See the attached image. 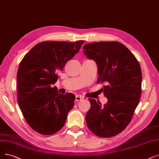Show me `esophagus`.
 Segmentation results:
<instances>
[{
	"label": "esophagus",
	"mask_w": 159,
	"mask_h": 159,
	"mask_svg": "<svg viewBox=\"0 0 159 159\" xmlns=\"http://www.w3.org/2000/svg\"><path fill=\"white\" fill-rule=\"evenodd\" d=\"M84 99V98L82 95H77L75 97V101H79L81 100H83Z\"/></svg>",
	"instance_id": "obj_1"
}]
</instances>
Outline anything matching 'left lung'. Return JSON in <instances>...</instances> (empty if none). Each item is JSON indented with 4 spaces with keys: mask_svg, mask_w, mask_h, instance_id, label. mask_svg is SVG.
<instances>
[{
    "mask_svg": "<svg viewBox=\"0 0 159 159\" xmlns=\"http://www.w3.org/2000/svg\"><path fill=\"white\" fill-rule=\"evenodd\" d=\"M83 52L98 65V83L108 102L89 99L91 107L86 115L87 126L102 138L118 134L129 125L140 102L142 75L140 64L127 48L117 41L86 44Z\"/></svg>",
    "mask_w": 159,
    "mask_h": 159,
    "instance_id": "8db88e82",
    "label": "left lung"
}]
</instances>
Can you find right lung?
I'll use <instances>...</instances> for the list:
<instances>
[{
    "label": "right lung",
    "instance_id": "obj_1",
    "mask_svg": "<svg viewBox=\"0 0 159 159\" xmlns=\"http://www.w3.org/2000/svg\"><path fill=\"white\" fill-rule=\"evenodd\" d=\"M84 41H45L34 46L19 66L17 74V102L30 127L44 135L56 133L66 123L74 106L75 96L58 92L59 71L77 54Z\"/></svg>",
    "mask_w": 159,
    "mask_h": 159
}]
</instances>
